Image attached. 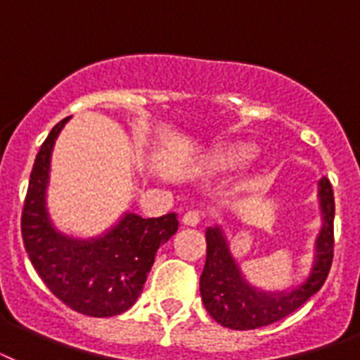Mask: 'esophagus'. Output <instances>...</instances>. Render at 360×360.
<instances>
[{"instance_id":"obj_1","label":"esophagus","mask_w":360,"mask_h":360,"mask_svg":"<svg viewBox=\"0 0 360 360\" xmlns=\"http://www.w3.org/2000/svg\"><path fill=\"white\" fill-rule=\"evenodd\" d=\"M200 220H202V217H200V213H198V211H188V213H185V217H183V224L198 226L200 224Z\"/></svg>"}]
</instances>
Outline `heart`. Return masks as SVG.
Masks as SVG:
<instances>
[{
    "label": "heart",
    "mask_w": 360,
    "mask_h": 360,
    "mask_svg": "<svg viewBox=\"0 0 360 360\" xmlns=\"http://www.w3.org/2000/svg\"><path fill=\"white\" fill-rule=\"evenodd\" d=\"M257 146L248 140H231L211 147L203 157V168L211 174H224L240 166L256 157Z\"/></svg>",
    "instance_id": "obj_1"
}]
</instances>
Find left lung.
I'll return each instance as SVG.
<instances>
[{"mask_svg":"<svg viewBox=\"0 0 360 360\" xmlns=\"http://www.w3.org/2000/svg\"><path fill=\"white\" fill-rule=\"evenodd\" d=\"M318 202L321 228L314 240V259L310 273L301 284L288 290H259L252 285L231 256L230 243L220 226L205 230L207 257L200 276V293L209 316L222 327L233 330L259 329L280 321L302 307L323 285L333 263V222L335 196L327 177L318 181Z\"/></svg>","mask_w":360,"mask_h":360,"instance_id":"obj_1","label":"left lung"}]
</instances>
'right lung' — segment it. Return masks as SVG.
<instances>
[{
	"label": "right lung",
	"instance_id": "1",
	"mask_svg": "<svg viewBox=\"0 0 360 360\" xmlns=\"http://www.w3.org/2000/svg\"><path fill=\"white\" fill-rule=\"evenodd\" d=\"M70 117L59 121L37 153L22 211V237L48 290L72 310L91 318L127 312L140 297L158 246L179 228L177 214L143 219L123 213L103 236L78 239L53 226L48 213L52 151Z\"/></svg>",
	"mask_w": 360,
	"mask_h": 360
}]
</instances>
